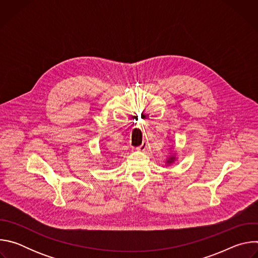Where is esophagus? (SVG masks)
<instances>
[{
	"instance_id": "1",
	"label": "esophagus",
	"mask_w": 258,
	"mask_h": 258,
	"mask_svg": "<svg viewBox=\"0 0 258 258\" xmlns=\"http://www.w3.org/2000/svg\"><path fill=\"white\" fill-rule=\"evenodd\" d=\"M148 145H149L148 142H147V141H143V143L138 147L137 149H138L139 151H145L147 148H148Z\"/></svg>"
}]
</instances>
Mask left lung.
I'll return each instance as SVG.
<instances>
[{"mask_svg":"<svg viewBox=\"0 0 258 258\" xmlns=\"http://www.w3.org/2000/svg\"><path fill=\"white\" fill-rule=\"evenodd\" d=\"M173 161H174V157H173V156H171V157H170V158H169V159H168L166 162H167L168 164H170V163H172Z\"/></svg>","mask_w":258,"mask_h":258,"instance_id":"1","label":"left lung"}]
</instances>
